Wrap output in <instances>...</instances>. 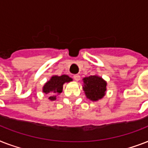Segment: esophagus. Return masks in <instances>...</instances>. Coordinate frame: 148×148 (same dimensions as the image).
Instances as JSON below:
<instances>
[{"instance_id":"esophagus-1","label":"esophagus","mask_w":148,"mask_h":148,"mask_svg":"<svg viewBox=\"0 0 148 148\" xmlns=\"http://www.w3.org/2000/svg\"><path fill=\"white\" fill-rule=\"evenodd\" d=\"M73 78H74L75 81H78L79 80H80V78H81V76H80L79 74H74V76H73Z\"/></svg>"}]
</instances>
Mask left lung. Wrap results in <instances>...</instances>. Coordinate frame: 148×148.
<instances>
[{"label": "left lung", "instance_id": "obj_1", "mask_svg": "<svg viewBox=\"0 0 148 148\" xmlns=\"http://www.w3.org/2000/svg\"><path fill=\"white\" fill-rule=\"evenodd\" d=\"M84 90L87 97L91 101H97L104 96L107 83L98 76H90L83 79Z\"/></svg>", "mask_w": 148, "mask_h": 148}]
</instances>
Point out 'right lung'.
Instances as JSON below:
<instances>
[{
	"instance_id": "add662e5",
	"label": "right lung",
	"mask_w": 148,
	"mask_h": 148,
	"mask_svg": "<svg viewBox=\"0 0 148 148\" xmlns=\"http://www.w3.org/2000/svg\"><path fill=\"white\" fill-rule=\"evenodd\" d=\"M71 81L72 79L65 74L61 76H53L49 81L45 84L43 88V92L45 94H52L53 96H51L49 99L51 101H54L56 100V96L54 95L62 92L63 84L65 82H70Z\"/></svg>"
}]
</instances>
